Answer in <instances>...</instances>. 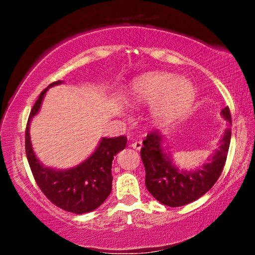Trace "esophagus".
<instances>
[{
    "label": "esophagus",
    "mask_w": 255,
    "mask_h": 255,
    "mask_svg": "<svg viewBox=\"0 0 255 255\" xmlns=\"http://www.w3.org/2000/svg\"><path fill=\"white\" fill-rule=\"evenodd\" d=\"M141 146H142L141 141H134V142H131V144H130V147L134 148V150H137V151L141 148Z\"/></svg>",
    "instance_id": "obj_1"
}]
</instances>
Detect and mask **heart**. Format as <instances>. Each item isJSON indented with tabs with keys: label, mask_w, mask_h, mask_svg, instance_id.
Segmentation results:
<instances>
[{
	"label": "heart",
	"mask_w": 255,
	"mask_h": 255,
	"mask_svg": "<svg viewBox=\"0 0 255 255\" xmlns=\"http://www.w3.org/2000/svg\"><path fill=\"white\" fill-rule=\"evenodd\" d=\"M127 99L137 105L151 104L152 122L164 127L189 110L195 99V87L184 77L166 72H151L133 81Z\"/></svg>",
	"instance_id": "heart-1"
}]
</instances>
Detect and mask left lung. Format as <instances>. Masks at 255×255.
Instances as JSON below:
<instances>
[{
  "label": "left lung",
  "instance_id": "obj_1",
  "mask_svg": "<svg viewBox=\"0 0 255 255\" xmlns=\"http://www.w3.org/2000/svg\"><path fill=\"white\" fill-rule=\"evenodd\" d=\"M222 116L231 124L229 108L221 111ZM231 137V128H225L223 136L219 139L218 147L207 157L200 166L194 169H180L172 162L165 137L162 134L151 133L142 141V163H144L147 191L159 203L166 206H183L203 197L212 188L221 176L227 159Z\"/></svg>",
  "mask_w": 255,
  "mask_h": 255
}]
</instances>
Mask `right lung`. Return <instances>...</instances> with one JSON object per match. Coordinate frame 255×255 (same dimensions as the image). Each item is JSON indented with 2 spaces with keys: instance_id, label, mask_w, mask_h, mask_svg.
Listing matches in <instances>:
<instances>
[{
  "instance_id": "1",
  "label": "right lung",
  "mask_w": 255,
  "mask_h": 255,
  "mask_svg": "<svg viewBox=\"0 0 255 255\" xmlns=\"http://www.w3.org/2000/svg\"><path fill=\"white\" fill-rule=\"evenodd\" d=\"M61 84H63L62 80L49 85L32 108L26 127V154L34 180L46 198L64 211L81 215L96 210L109 197L113 184L111 165L114 156L126 147L127 137H102L95 151L72 168L56 169L44 165L34 153L30 126L39 113L48 90Z\"/></svg>"
}]
</instances>
